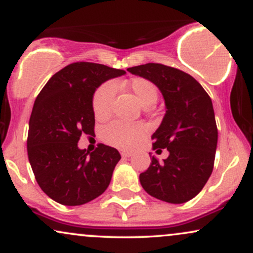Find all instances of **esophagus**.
I'll return each mask as SVG.
<instances>
[{
  "label": "esophagus",
  "mask_w": 253,
  "mask_h": 253,
  "mask_svg": "<svg viewBox=\"0 0 253 253\" xmlns=\"http://www.w3.org/2000/svg\"><path fill=\"white\" fill-rule=\"evenodd\" d=\"M121 156H123V158H129V157L133 156V153L128 152V151H123V152H121Z\"/></svg>",
  "instance_id": "obj_1"
}]
</instances>
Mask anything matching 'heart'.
<instances>
[{
  "label": "heart",
  "mask_w": 253,
  "mask_h": 253,
  "mask_svg": "<svg viewBox=\"0 0 253 253\" xmlns=\"http://www.w3.org/2000/svg\"><path fill=\"white\" fill-rule=\"evenodd\" d=\"M127 89L132 91L143 106L153 104L158 98L156 85L145 78H134L126 83ZM115 94L113 83H104L96 90L92 97V110L97 120H104L112 110V101ZM144 134V128L139 125L124 121H113L103 127L101 136L104 143L119 149H130Z\"/></svg>",
  "instance_id": "1"
}]
</instances>
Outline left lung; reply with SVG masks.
<instances>
[{
	"instance_id": "obj_1",
	"label": "left lung",
	"mask_w": 253,
	"mask_h": 253,
	"mask_svg": "<svg viewBox=\"0 0 253 253\" xmlns=\"http://www.w3.org/2000/svg\"><path fill=\"white\" fill-rule=\"evenodd\" d=\"M127 71L152 82L162 92L165 115L152 134L153 150L169 151L159 163L140 173L147 194L169 203H184L195 197L211 175L217 145V128L213 103L194 77L181 70L149 63Z\"/></svg>"
}]
</instances>
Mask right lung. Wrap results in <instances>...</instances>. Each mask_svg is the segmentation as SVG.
<instances>
[{"label":"right lung","mask_w":253,"mask_h":253,"mask_svg":"<svg viewBox=\"0 0 253 253\" xmlns=\"http://www.w3.org/2000/svg\"><path fill=\"white\" fill-rule=\"evenodd\" d=\"M126 71L96 63H74L50 78L34 102L27 153L42 190L64 206H81L104 193L121 159L114 147L94 152L78 147L82 134H94L92 97L101 84Z\"/></svg>","instance_id":"right-lung-1"}]
</instances>
